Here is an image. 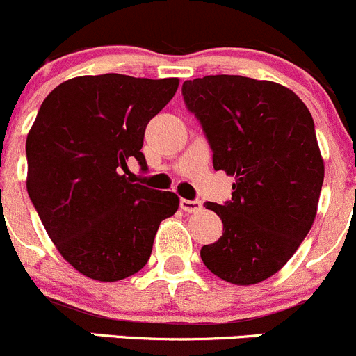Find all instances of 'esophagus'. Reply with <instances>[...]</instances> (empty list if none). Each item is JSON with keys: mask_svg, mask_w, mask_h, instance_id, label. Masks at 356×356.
<instances>
[{"mask_svg": "<svg viewBox=\"0 0 356 356\" xmlns=\"http://www.w3.org/2000/svg\"><path fill=\"white\" fill-rule=\"evenodd\" d=\"M179 207H181L185 213H199V211L202 209V204H200V200L181 199L179 200Z\"/></svg>", "mask_w": 356, "mask_h": 356, "instance_id": "34e87169", "label": "esophagus"}]
</instances>
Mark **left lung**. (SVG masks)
<instances>
[{"label": "left lung", "instance_id": "obj_1", "mask_svg": "<svg viewBox=\"0 0 356 356\" xmlns=\"http://www.w3.org/2000/svg\"><path fill=\"white\" fill-rule=\"evenodd\" d=\"M202 124L213 166L234 177L232 200L207 202L223 235L200 249L209 272L235 286L275 275L308 235L318 207L323 159L308 107L289 88L244 76L183 83Z\"/></svg>", "mask_w": 356, "mask_h": 356}]
</instances>
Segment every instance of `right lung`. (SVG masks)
<instances>
[{"label":"right lung","mask_w":356,"mask_h":356,"mask_svg":"<svg viewBox=\"0 0 356 356\" xmlns=\"http://www.w3.org/2000/svg\"><path fill=\"white\" fill-rule=\"evenodd\" d=\"M178 77L79 76L41 104L26 142L27 192L62 258L84 277L118 282L147 265L161 221L179 199L133 183L143 135Z\"/></svg>","instance_id":"right-lung-1"}]
</instances>
